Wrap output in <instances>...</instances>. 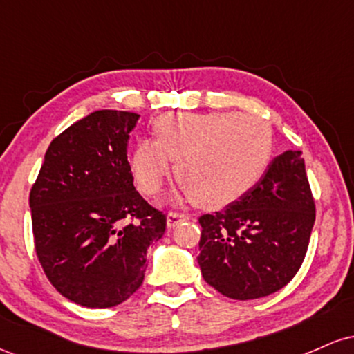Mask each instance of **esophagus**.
<instances>
[{
    "instance_id": "obj_1",
    "label": "esophagus",
    "mask_w": 354,
    "mask_h": 354,
    "mask_svg": "<svg viewBox=\"0 0 354 354\" xmlns=\"http://www.w3.org/2000/svg\"><path fill=\"white\" fill-rule=\"evenodd\" d=\"M185 219H188V216L183 213H168V216H166V226H168V228H174L178 223L185 221Z\"/></svg>"
}]
</instances>
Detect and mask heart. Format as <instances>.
<instances>
[{
    "instance_id": "heart-1",
    "label": "heart",
    "mask_w": 354,
    "mask_h": 354,
    "mask_svg": "<svg viewBox=\"0 0 354 354\" xmlns=\"http://www.w3.org/2000/svg\"><path fill=\"white\" fill-rule=\"evenodd\" d=\"M154 140L129 154L131 173L146 194L156 193L176 161V178L196 205L218 208L258 185L273 156V131L246 113H168L153 124Z\"/></svg>"
}]
</instances>
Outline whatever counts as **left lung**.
<instances>
[{"label":"left lung","instance_id":"obj_1","mask_svg":"<svg viewBox=\"0 0 354 354\" xmlns=\"http://www.w3.org/2000/svg\"><path fill=\"white\" fill-rule=\"evenodd\" d=\"M198 256L205 281L233 299L276 293L298 273L311 230L315 201L301 151H284L254 188L223 211L200 218Z\"/></svg>","mask_w":354,"mask_h":354}]
</instances>
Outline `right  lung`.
<instances>
[{
  "label": "right lung",
  "instance_id": "1",
  "mask_svg": "<svg viewBox=\"0 0 354 354\" xmlns=\"http://www.w3.org/2000/svg\"><path fill=\"white\" fill-rule=\"evenodd\" d=\"M140 115L100 109L48 146L30 193L36 254L53 286L86 308L126 301L166 216L133 185L129 133Z\"/></svg>",
  "mask_w": 354,
  "mask_h": 354
}]
</instances>
